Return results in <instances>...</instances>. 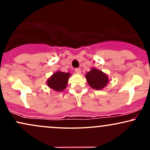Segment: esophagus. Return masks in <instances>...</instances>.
Here are the masks:
<instances>
[{"label": "esophagus", "mask_w": 150, "mask_h": 150, "mask_svg": "<svg viewBox=\"0 0 150 150\" xmlns=\"http://www.w3.org/2000/svg\"><path fill=\"white\" fill-rule=\"evenodd\" d=\"M75 72L77 74H80L81 73V70L80 68H75Z\"/></svg>", "instance_id": "obj_1"}]
</instances>
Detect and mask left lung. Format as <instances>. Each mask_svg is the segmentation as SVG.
<instances>
[{
  "label": "left lung",
  "mask_w": 150,
  "mask_h": 150,
  "mask_svg": "<svg viewBox=\"0 0 150 150\" xmlns=\"http://www.w3.org/2000/svg\"><path fill=\"white\" fill-rule=\"evenodd\" d=\"M87 82L93 89L100 90L104 88L108 82V77L101 70L93 68L85 75Z\"/></svg>",
  "instance_id": "8db88e82"
}]
</instances>
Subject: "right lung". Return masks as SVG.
<instances>
[{"label": "right lung", "instance_id": "obj_1", "mask_svg": "<svg viewBox=\"0 0 150 150\" xmlns=\"http://www.w3.org/2000/svg\"><path fill=\"white\" fill-rule=\"evenodd\" d=\"M70 76V73L57 71L48 79L46 83L51 89L56 92H61L66 88Z\"/></svg>", "mask_w": 150, "mask_h": 150}]
</instances>
